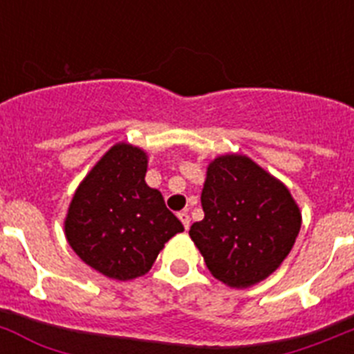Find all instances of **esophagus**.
<instances>
[{"label": "esophagus", "instance_id": "1", "mask_svg": "<svg viewBox=\"0 0 354 354\" xmlns=\"http://www.w3.org/2000/svg\"><path fill=\"white\" fill-rule=\"evenodd\" d=\"M178 217H180V221H181V223H183L185 230H189L190 228V217H189V214H187V210L178 212Z\"/></svg>", "mask_w": 354, "mask_h": 354}]
</instances>
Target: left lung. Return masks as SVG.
<instances>
[{
  "mask_svg": "<svg viewBox=\"0 0 354 354\" xmlns=\"http://www.w3.org/2000/svg\"><path fill=\"white\" fill-rule=\"evenodd\" d=\"M205 219L190 226L214 278L245 288L281 266L301 228V212L287 187L244 155L210 162L203 185Z\"/></svg>",
  "mask_w": 354,
  "mask_h": 354,
  "instance_id": "obj_1",
  "label": "left lung"
}]
</instances>
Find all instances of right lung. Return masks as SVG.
<instances>
[{
    "instance_id": "obj_1",
    "label": "right lung",
    "mask_w": 354,
    "mask_h": 354,
    "mask_svg": "<svg viewBox=\"0 0 354 354\" xmlns=\"http://www.w3.org/2000/svg\"><path fill=\"white\" fill-rule=\"evenodd\" d=\"M146 171L140 147L115 144L80 183L67 210V242L106 278L146 274L165 242L183 232L162 194L147 187Z\"/></svg>"
}]
</instances>
